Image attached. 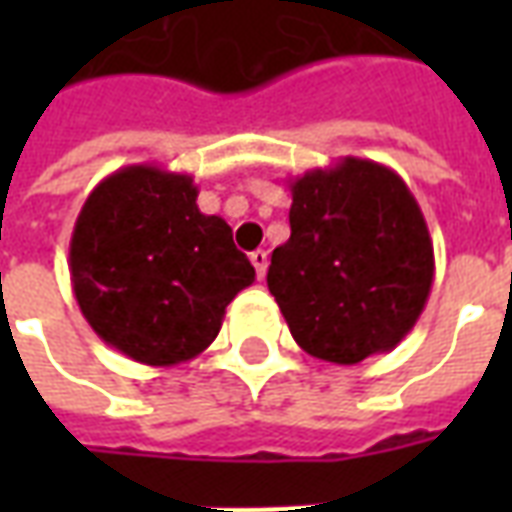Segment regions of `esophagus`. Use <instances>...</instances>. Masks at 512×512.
I'll list each match as a JSON object with an SVG mask.
<instances>
[{"label": "esophagus", "mask_w": 512, "mask_h": 512, "mask_svg": "<svg viewBox=\"0 0 512 512\" xmlns=\"http://www.w3.org/2000/svg\"><path fill=\"white\" fill-rule=\"evenodd\" d=\"M249 260H252V266H255L257 279H263V277H266V268H268V252H263V249H257V252H252V255H249Z\"/></svg>", "instance_id": "1"}]
</instances>
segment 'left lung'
<instances>
[{
    "instance_id": "8db88e82",
    "label": "left lung",
    "mask_w": 512,
    "mask_h": 512,
    "mask_svg": "<svg viewBox=\"0 0 512 512\" xmlns=\"http://www.w3.org/2000/svg\"><path fill=\"white\" fill-rule=\"evenodd\" d=\"M290 194V238L266 279L293 340L334 365L392 351L425 310L436 268L406 180L345 156L290 180Z\"/></svg>"
}]
</instances>
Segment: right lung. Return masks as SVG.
Returning <instances> with one entry per match:
<instances>
[{
	"instance_id": "add662e5",
	"label": "right lung",
	"mask_w": 512,
	"mask_h": 512,
	"mask_svg": "<svg viewBox=\"0 0 512 512\" xmlns=\"http://www.w3.org/2000/svg\"><path fill=\"white\" fill-rule=\"evenodd\" d=\"M68 266L93 332L150 367L200 356L255 282L230 224L197 208L194 178L156 164L117 169L90 191Z\"/></svg>"
}]
</instances>
